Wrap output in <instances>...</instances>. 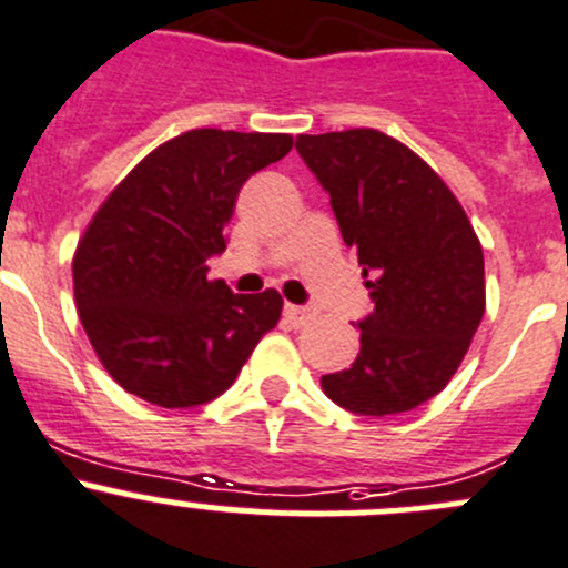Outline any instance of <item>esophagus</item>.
Returning <instances> with one entry per match:
<instances>
[{
  "label": "esophagus",
  "instance_id": "34e87169",
  "mask_svg": "<svg viewBox=\"0 0 568 568\" xmlns=\"http://www.w3.org/2000/svg\"><path fill=\"white\" fill-rule=\"evenodd\" d=\"M285 322L291 324V327H305V324H311L313 318H316V313L311 311V307H300V305H285Z\"/></svg>",
  "mask_w": 568,
  "mask_h": 568
}]
</instances>
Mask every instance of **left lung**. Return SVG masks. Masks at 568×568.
Segmentation results:
<instances>
[{
    "mask_svg": "<svg viewBox=\"0 0 568 568\" xmlns=\"http://www.w3.org/2000/svg\"><path fill=\"white\" fill-rule=\"evenodd\" d=\"M296 150L329 194L374 302L355 363L324 374V394L361 416L413 410L444 390L480 327V239L447 183L385 132L300 135Z\"/></svg>",
    "mask_w": 568,
    "mask_h": 568,
    "instance_id": "obj_1",
    "label": "left lung"
}]
</instances>
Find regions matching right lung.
<instances>
[{
    "label": "right lung",
    "mask_w": 568,
    "mask_h": 568,
    "mask_svg": "<svg viewBox=\"0 0 568 568\" xmlns=\"http://www.w3.org/2000/svg\"><path fill=\"white\" fill-rule=\"evenodd\" d=\"M291 146L285 132L189 130L152 150L93 213L71 261L74 302L99 363L126 394L205 405L277 327V291L233 294L207 280L205 261L227 246L241 185Z\"/></svg>",
    "instance_id": "obj_1"
}]
</instances>
